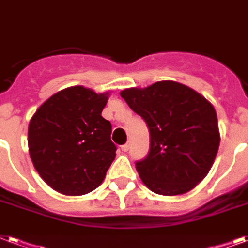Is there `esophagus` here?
<instances>
[{"instance_id":"34e87169","label":"esophagus","mask_w":248,"mask_h":248,"mask_svg":"<svg viewBox=\"0 0 248 248\" xmlns=\"http://www.w3.org/2000/svg\"><path fill=\"white\" fill-rule=\"evenodd\" d=\"M130 145H131V143H130V141H127V143L122 145L121 148H122V151H124V152H127L128 149H130Z\"/></svg>"}]
</instances>
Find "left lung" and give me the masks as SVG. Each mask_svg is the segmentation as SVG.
Returning <instances> with one entry per match:
<instances>
[{
    "label": "left lung",
    "mask_w": 248,
    "mask_h": 248,
    "mask_svg": "<svg viewBox=\"0 0 248 248\" xmlns=\"http://www.w3.org/2000/svg\"><path fill=\"white\" fill-rule=\"evenodd\" d=\"M149 128V152L135 162L158 195L190 191L208 174L220 145L217 114L205 97L181 83L157 82L121 92Z\"/></svg>",
    "instance_id": "obj_1"
}]
</instances>
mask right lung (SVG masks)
<instances>
[{
  "instance_id": "right-lung-1",
  "label": "right lung",
  "mask_w": 248,
  "mask_h": 248,
  "mask_svg": "<svg viewBox=\"0 0 248 248\" xmlns=\"http://www.w3.org/2000/svg\"><path fill=\"white\" fill-rule=\"evenodd\" d=\"M108 93L82 86L49 97L28 126V149L35 169L53 190L84 195L99 187L116 158L111 124L101 117Z\"/></svg>"
}]
</instances>
